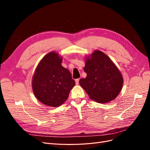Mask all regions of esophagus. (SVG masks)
<instances>
[{
  "instance_id": "obj_1",
  "label": "esophagus",
  "mask_w": 150,
  "mask_h": 150,
  "mask_svg": "<svg viewBox=\"0 0 150 150\" xmlns=\"http://www.w3.org/2000/svg\"><path fill=\"white\" fill-rule=\"evenodd\" d=\"M75 81H76V84L78 85V84H79V79H76V80H75Z\"/></svg>"
}]
</instances>
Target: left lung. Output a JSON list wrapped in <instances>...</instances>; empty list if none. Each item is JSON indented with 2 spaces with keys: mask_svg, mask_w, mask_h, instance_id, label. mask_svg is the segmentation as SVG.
<instances>
[{
  "mask_svg": "<svg viewBox=\"0 0 150 150\" xmlns=\"http://www.w3.org/2000/svg\"><path fill=\"white\" fill-rule=\"evenodd\" d=\"M84 71L86 78L79 84L93 100L106 103L115 99L120 93L123 79L115 64L105 54L96 51L86 59Z\"/></svg>",
  "mask_w": 150,
  "mask_h": 150,
  "instance_id": "1",
  "label": "left lung"
}]
</instances>
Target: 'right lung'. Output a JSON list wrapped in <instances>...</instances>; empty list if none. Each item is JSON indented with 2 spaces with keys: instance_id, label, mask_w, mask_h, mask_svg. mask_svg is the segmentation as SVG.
Segmentation results:
<instances>
[{
  "instance_id": "right-lung-1",
  "label": "right lung",
  "mask_w": 150,
  "mask_h": 150,
  "mask_svg": "<svg viewBox=\"0 0 150 150\" xmlns=\"http://www.w3.org/2000/svg\"><path fill=\"white\" fill-rule=\"evenodd\" d=\"M62 57L54 52L45 56L36 68L33 89L39 101L49 106L64 103L75 85L70 71L61 65Z\"/></svg>"
}]
</instances>
